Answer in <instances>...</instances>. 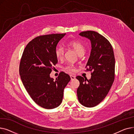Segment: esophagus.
<instances>
[{
  "label": "esophagus",
  "mask_w": 134,
  "mask_h": 134,
  "mask_svg": "<svg viewBox=\"0 0 134 134\" xmlns=\"http://www.w3.org/2000/svg\"><path fill=\"white\" fill-rule=\"evenodd\" d=\"M70 77H71V80H74L75 79V75H70Z\"/></svg>",
  "instance_id": "obj_1"
}]
</instances>
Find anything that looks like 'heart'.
Returning a JSON list of instances; mask_svg holds the SVG:
<instances>
[{
  "mask_svg": "<svg viewBox=\"0 0 134 134\" xmlns=\"http://www.w3.org/2000/svg\"><path fill=\"white\" fill-rule=\"evenodd\" d=\"M68 45L72 48L77 53L78 55H80L82 53H85V48L83 47V46L78 41L72 40L68 42ZM65 53V50L62 46H58L56 48L55 50V55L56 58L58 59H62L63 56ZM67 69L71 71H74V66L72 64H69L66 67Z\"/></svg>",
  "mask_w": 134,
  "mask_h": 134,
  "instance_id": "heart-1",
  "label": "heart"
}]
</instances>
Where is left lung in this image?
I'll return each instance as SVG.
<instances>
[{
    "instance_id": "left-lung-1",
    "label": "left lung",
    "mask_w": 134,
    "mask_h": 134,
    "mask_svg": "<svg viewBox=\"0 0 134 134\" xmlns=\"http://www.w3.org/2000/svg\"><path fill=\"white\" fill-rule=\"evenodd\" d=\"M79 35L90 40L91 51L86 67L92 73L89 80L81 76L76 77L80 82L77 96L83 106L94 107L103 100L114 81V51L109 41L96 31H83Z\"/></svg>"
}]
</instances>
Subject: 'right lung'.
I'll return each instance as SVG.
<instances>
[{
	"instance_id": "right-lung-1",
	"label": "right lung",
	"mask_w": 134,
	"mask_h": 134,
	"mask_svg": "<svg viewBox=\"0 0 134 134\" xmlns=\"http://www.w3.org/2000/svg\"><path fill=\"white\" fill-rule=\"evenodd\" d=\"M66 34L40 36L27 44L19 65V74L27 93L39 106L52 109L61 104L63 90L71 80L68 74L61 72L55 79L50 74L58 63L55 50Z\"/></svg>"
}]
</instances>
